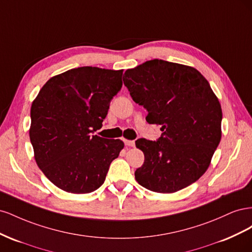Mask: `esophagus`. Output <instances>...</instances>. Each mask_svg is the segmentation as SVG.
<instances>
[{"label":"esophagus","mask_w":252,"mask_h":252,"mask_svg":"<svg viewBox=\"0 0 252 252\" xmlns=\"http://www.w3.org/2000/svg\"><path fill=\"white\" fill-rule=\"evenodd\" d=\"M124 143L125 145H127V146H131V147H133L135 145L134 141H129V140H124Z\"/></svg>","instance_id":"34e87169"}]
</instances>
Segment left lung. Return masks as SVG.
I'll return each mask as SVG.
<instances>
[{"mask_svg":"<svg viewBox=\"0 0 252 252\" xmlns=\"http://www.w3.org/2000/svg\"><path fill=\"white\" fill-rule=\"evenodd\" d=\"M123 81L148 111L146 121L163 131L157 141H135L145 156L135 180L161 193L191 185L207 170L222 135V109L208 81L193 67L158 59L126 70Z\"/></svg>","mask_w":252,"mask_h":252,"instance_id":"1","label":"left lung"}]
</instances>
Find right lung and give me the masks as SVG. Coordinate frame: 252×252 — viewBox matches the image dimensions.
<instances>
[{
	"label": "right lung",
	"mask_w": 252,
	"mask_h": 252,
	"mask_svg": "<svg viewBox=\"0 0 252 252\" xmlns=\"http://www.w3.org/2000/svg\"><path fill=\"white\" fill-rule=\"evenodd\" d=\"M122 75L123 70L74 68L48 80L32 102L29 136L35 162L64 191L101 187L124 147L121 140L94 135L123 85Z\"/></svg>",
	"instance_id": "obj_1"
}]
</instances>
